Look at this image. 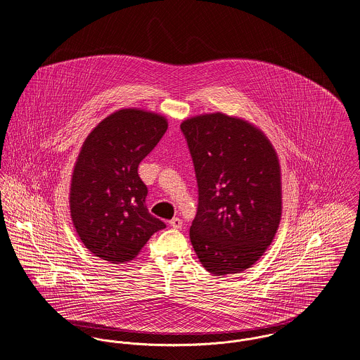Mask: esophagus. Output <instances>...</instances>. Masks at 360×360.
I'll return each mask as SVG.
<instances>
[{"mask_svg": "<svg viewBox=\"0 0 360 360\" xmlns=\"http://www.w3.org/2000/svg\"><path fill=\"white\" fill-rule=\"evenodd\" d=\"M169 224H170L173 229H181L183 221H181V219H179V217H173V219L169 221Z\"/></svg>", "mask_w": 360, "mask_h": 360, "instance_id": "esophagus-1", "label": "esophagus"}]
</instances>
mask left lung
I'll list each match as a JSON object with an SVG mask.
<instances>
[{
	"label": "left lung",
	"mask_w": 360,
	"mask_h": 360,
	"mask_svg": "<svg viewBox=\"0 0 360 360\" xmlns=\"http://www.w3.org/2000/svg\"><path fill=\"white\" fill-rule=\"evenodd\" d=\"M180 129L198 184L193 248L212 274L240 273L263 255L278 229L277 155L257 127L224 113L187 119Z\"/></svg>",
	"instance_id": "obj_1"
}]
</instances>
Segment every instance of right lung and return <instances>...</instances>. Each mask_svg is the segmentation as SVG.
I'll return each instance as SVG.
<instances>
[{
    "mask_svg": "<svg viewBox=\"0 0 360 360\" xmlns=\"http://www.w3.org/2000/svg\"><path fill=\"white\" fill-rule=\"evenodd\" d=\"M167 130L163 116L120 109L89 134L77 158L70 186L75 229L91 254L110 263L139 255L166 224L146 205L147 186L139 165Z\"/></svg>",
    "mask_w": 360,
    "mask_h": 360,
    "instance_id": "right-lung-1",
    "label": "right lung"
}]
</instances>
